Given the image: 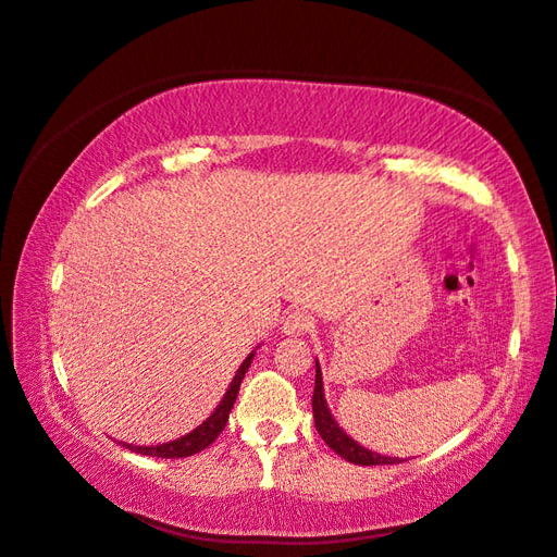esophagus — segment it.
Returning a JSON list of instances; mask_svg holds the SVG:
<instances>
[{
    "mask_svg": "<svg viewBox=\"0 0 557 557\" xmlns=\"http://www.w3.org/2000/svg\"><path fill=\"white\" fill-rule=\"evenodd\" d=\"M313 327V318L309 313L304 311H292L285 315V321H282V330H285L287 335H294V337H301L306 333H311Z\"/></svg>",
    "mask_w": 557,
    "mask_h": 557,
    "instance_id": "obj_1",
    "label": "esophagus"
}]
</instances>
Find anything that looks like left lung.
I'll return each mask as SVG.
<instances>
[{
  "mask_svg": "<svg viewBox=\"0 0 557 557\" xmlns=\"http://www.w3.org/2000/svg\"><path fill=\"white\" fill-rule=\"evenodd\" d=\"M311 405H313L315 431L321 433L327 447L335 449L342 459L351 461V465H361V467L397 465V461H401L399 457H385V455L371 453V449H366L363 445H359L354 437H349L345 431L339 429V423L333 419V413H330V409H327L325 393H323V373H321V366H318V361H315V387H313Z\"/></svg>",
  "mask_w": 557,
  "mask_h": 557,
  "instance_id": "obj_1",
  "label": "left lung"
}]
</instances>
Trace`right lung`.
I'll return each mask as SVG.
<instances>
[{
    "mask_svg": "<svg viewBox=\"0 0 557 557\" xmlns=\"http://www.w3.org/2000/svg\"><path fill=\"white\" fill-rule=\"evenodd\" d=\"M253 361V351L248 354V357L244 359V363L239 366V371L234 373V381L230 383L227 393H224L222 401L218 405V409L210 413V417L198 425V429H194L191 433H186L182 437H176V441L172 443H162V445H128V443H122L124 447L132 449V453H138V455H148V457H162V459H176V457H191L196 453H200V449H206L208 445L215 443V437L222 433L224 425H227V419H230V411L234 407L236 401V395H239V387H242V381L244 375L248 371V366H251Z\"/></svg>",
    "mask_w": 557,
    "mask_h": 557,
    "instance_id": "1",
    "label": "right lung"
}]
</instances>
